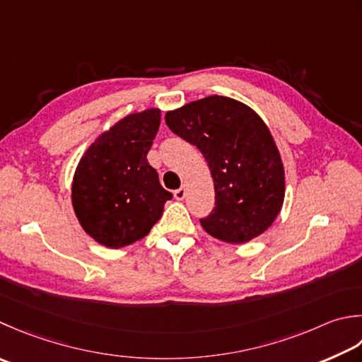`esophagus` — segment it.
<instances>
[{
    "label": "esophagus",
    "mask_w": 362,
    "mask_h": 362,
    "mask_svg": "<svg viewBox=\"0 0 362 362\" xmlns=\"http://www.w3.org/2000/svg\"><path fill=\"white\" fill-rule=\"evenodd\" d=\"M185 194H187V189H185V185H183V187H180L179 189H175V191H174V197H175V199H177V201H182V199H183V197H185Z\"/></svg>",
    "instance_id": "1"
}]
</instances>
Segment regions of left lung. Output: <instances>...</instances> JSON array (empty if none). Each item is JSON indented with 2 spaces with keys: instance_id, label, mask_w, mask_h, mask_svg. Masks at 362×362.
<instances>
[{
  "instance_id": "1",
  "label": "left lung",
  "mask_w": 362,
  "mask_h": 362,
  "mask_svg": "<svg viewBox=\"0 0 362 362\" xmlns=\"http://www.w3.org/2000/svg\"><path fill=\"white\" fill-rule=\"evenodd\" d=\"M166 125L196 146L210 168L215 209L204 230L240 245L264 233L284 202V166L270 130L242 102L210 95L166 112Z\"/></svg>"
}]
</instances>
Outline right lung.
I'll return each instance as SVG.
<instances>
[{"label":"right lung","mask_w":362,"mask_h":362,"mask_svg":"<svg viewBox=\"0 0 362 362\" xmlns=\"http://www.w3.org/2000/svg\"><path fill=\"white\" fill-rule=\"evenodd\" d=\"M158 127L160 110L134 112L100 134L78 163L75 215L103 246L116 250L146 237L173 197L147 161Z\"/></svg>","instance_id":"add662e5"}]
</instances>
